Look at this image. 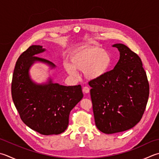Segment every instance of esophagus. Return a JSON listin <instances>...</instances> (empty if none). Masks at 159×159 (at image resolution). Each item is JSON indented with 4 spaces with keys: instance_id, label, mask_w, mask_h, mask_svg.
Masks as SVG:
<instances>
[{
    "instance_id": "34e87169",
    "label": "esophagus",
    "mask_w": 159,
    "mask_h": 159,
    "mask_svg": "<svg viewBox=\"0 0 159 159\" xmlns=\"http://www.w3.org/2000/svg\"><path fill=\"white\" fill-rule=\"evenodd\" d=\"M83 92L84 93H85V94H88V93L89 92V89L88 87H84V88H83Z\"/></svg>"
}]
</instances>
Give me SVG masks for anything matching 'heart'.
Returning a JSON list of instances; mask_svg holds the SVG:
<instances>
[{"mask_svg":"<svg viewBox=\"0 0 159 159\" xmlns=\"http://www.w3.org/2000/svg\"><path fill=\"white\" fill-rule=\"evenodd\" d=\"M112 64L110 52L98 46H88L75 51L70 56V61H63L65 71L72 77L78 76L76 70L83 71L89 80L98 79L106 74Z\"/></svg>","mask_w":159,"mask_h":159,"instance_id":"heart-1","label":"heart"}]
</instances>
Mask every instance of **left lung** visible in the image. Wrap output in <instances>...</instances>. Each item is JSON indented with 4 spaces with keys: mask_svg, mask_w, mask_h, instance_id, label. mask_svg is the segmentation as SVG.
I'll list each match as a JSON object with an SVG mask.
<instances>
[{
    "mask_svg": "<svg viewBox=\"0 0 159 159\" xmlns=\"http://www.w3.org/2000/svg\"><path fill=\"white\" fill-rule=\"evenodd\" d=\"M112 47L120 52L114 68L89 83L96 126L108 134L134 127L144 113L150 93L139 56L121 43Z\"/></svg>",
    "mask_w": 159,
    "mask_h": 159,
    "instance_id": "8db88e82",
    "label": "left lung"
}]
</instances>
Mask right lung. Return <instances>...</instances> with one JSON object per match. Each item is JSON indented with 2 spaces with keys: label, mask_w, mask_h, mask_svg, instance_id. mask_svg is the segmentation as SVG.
<instances>
[{
  "label": "right lung",
  "mask_w": 159,
  "mask_h": 159,
  "mask_svg": "<svg viewBox=\"0 0 159 159\" xmlns=\"http://www.w3.org/2000/svg\"><path fill=\"white\" fill-rule=\"evenodd\" d=\"M46 49L32 45L18 58L11 82V96L23 122L43 135L59 134L67 128L71 110L83 97L81 86H65L48 82L37 83L31 79L30 70L36 63L56 65L36 57Z\"/></svg>",
  "instance_id": "add662e5"
}]
</instances>
